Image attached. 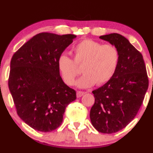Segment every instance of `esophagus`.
I'll return each mask as SVG.
<instances>
[{
  "label": "esophagus",
  "mask_w": 153,
  "mask_h": 153,
  "mask_svg": "<svg viewBox=\"0 0 153 153\" xmlns=\"http://www.w3.org/2000/svg\"><path fill=\"white\" fill-rule=\"evenodd\" d=\"M83 94H84V92H82V91H77L76 95H77V97H78V98L81 97V96H82Z\"/></svg>",
  "instance_id": "34e87169"
}]
</instances>
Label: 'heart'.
I'll return each instance as SVG.
<instances>
[{"mask_svg": "<svg viewBox=\"0 0 153 153\" xmlns=\"http://www.w3.org/2000/svg\"><path fill=\"white\" fill-rule=\"evenodd\" d=\"M73 60L62 54L57 59V68L63 81L68 85L74 83L80 74L78 67L84 73L76 82L80 88H89L94 84L101 85L113 78L118 68L120 54L117 46L102 45L91 39H85L73 47Z\"/></svg>", "mask_w": 153, "mask_h": 153, "instance_id": "heart-1", "label": "heart"}]
</instances>
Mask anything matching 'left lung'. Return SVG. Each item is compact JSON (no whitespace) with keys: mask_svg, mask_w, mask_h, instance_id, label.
I'll return each mask as SVG.
<instances>
[{"mask_svg":"<svg viewBox=\"0 0 153 153\" xmlns=\"http://www.w3.org/2000/svg\"><path fill=\"white\" fill-rule=\"evenodd\" d=\"M99 38L117 46L120 58L113 78L93 91L95 102L90 118L96 130L112 134L127 127L137 115L149 80L143 55L127 39L117 33Z\"/></svg>","mask_w":153,"mask_h":153,"instance_id":"8db88e82","label":"left lung"}]
</instances>
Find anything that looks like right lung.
I'll return each mask as SVG.
<instances>
[{"mask_svg": "<svg viewBox=\"0 0 153 153\" xmlns=\"http://www.w3.org/2000/svg\"><path fill=\"white\" fill-rule=\"evenodd\" d=\"M75 37L39 33L12 57L8 88L19 117L35 130L49 132L59 127L67 106L76 99L57 68L58 57Z\"/></svg>", "mask_w": 153, "mask_h": 153, "instance_id": "1", "label": "right lung"}]
</instances>
